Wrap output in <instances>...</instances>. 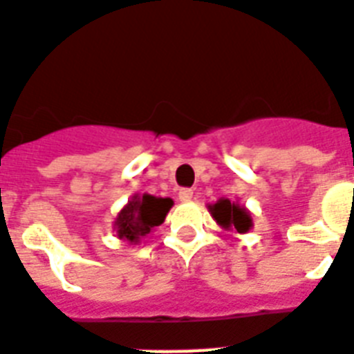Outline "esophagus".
<instances>
[{
	"label": "esophagus",
	"mask_w": 354,
	"mask_h": 354,
	"mask_svg": "<svg viewBox=\"0 0 354 354\" xmlns=\"http://www.w3.org/2000/svg\"><path fill=\"white\" fill-rule=\"evenodd\" d=\"M192 196H194V191L192 189H182L180 191V194H178V198H180V201H191L192 200Z\"/></svg>",
	"instance_id": "esophagus-1"
}]
</instances>
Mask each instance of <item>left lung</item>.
<instances>
[{
	"instance_id": "obj_1",
	"label": "left lung",
	"mask_w": 354,
	"mask_h": 354,
	"mask_svg": "<svg viewBox=\"0 0 354 354\" xmlns=\"http://www.w3.org/2000/svg\"><path fill=\"white\" fill-rule=\"evenodd\" d=\"M210 212L223 228H234L239 234H243L250 230L252 227L250 214L239 205L230 203V200H219L218 203L210 207Z\"/></svg>"
}]
</instances>
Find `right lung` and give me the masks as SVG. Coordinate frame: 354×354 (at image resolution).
<instances>
[{
  "label": "right lung",
  "instance_id": "right-lung-1",
  "mask_svg": "<svg viewBox=\"0 0 354 354\" xmlns=\"http://www.w3.org/2000/svg\"><path fill=\"white\" fill-rule=\"evenodd\" d=\"M171 207V198H154L151 194L135 196L120 210L115 221L118 237L131 243L138 241L140 237L147 236L154 227L162 225Z\"/></svg>",
  "mask_w": 354,
  "mask_h": 354
}]
</instances>
